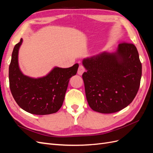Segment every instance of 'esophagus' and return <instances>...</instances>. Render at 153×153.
Returning <instances> with one entry per match:
<instances>
[{
    "label": "esophagus",
    "instance_id": "obj_1",
    "mask_svg": "<svg viewBox=\"0 0 153 153\" xmlns=\"http://www.w3.org/2000/svg\"><path fill=\"white\" fill-rule=\"evenodd\" d=\"M85 68L84 67V66L83 65H80L79 66V67H78V75H82V74H83V73H84V71H85Z\"/></svg>",
    "mask_w": 153,
    "mask_h": 153
}]
</instances>
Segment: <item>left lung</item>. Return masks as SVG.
Returning <instances> with one entry per match:
<instances>
[{
  "instance_id": "8db88e82",
  "label": "left lung",
  "mask_w": 153,
  "mask_h": 153,
  "mask_svg": "<svg viewBox=\"0 0 153 153\" xmlns=\"http://www.w3.org/2000/svg\"><path fill=\"white\" fill-rule=\"evenodd\" d=\"M82 75L90 107L102 114L117 112L136 96L140 84L142 64L136 47L122 43L116 52H103L82 61Z\"/></svg>"
}]
</instances>
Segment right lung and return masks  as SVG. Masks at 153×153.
<instances>
[{
	"mask_svg": "<svg viewBox=\"0 0 153 153\" xmlns=\"http://www.w3.org/2000/svg\"><path fill=\"white\" fill-rule=\"evenodd\" d=\"M23 39L14 47L9 68L11 94L16 103L26 112L36 115H48L61 108L69 78L75 75L78 64L70 68L55 67L48 75L40 78L24 75L18 65V51Z\"/></svg>",
	"mask_w": 153,
	"mask_h": 153,
	"instance_id": "1",
	"label": "right lung"
}]
</instances>
